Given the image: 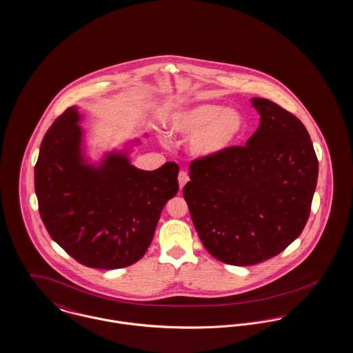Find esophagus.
Returning a JSON list of instances; mask_svg holds the SVG:
<instances>
[{
    "label": "esophagus",
    "mask_w": 353,
    "mask_h": 353,
    "mask_svg": "<svg viewBox=\"0 0 353 353\" xmlns=\"http://www.w3.org/2000/svg\"><path fill=\"white\" fill-rule=\"evenodd\" d=\"M188 181H190V176H188V173H187L185 170H180V173H179V184H180V190H183V188H184V185H185Z\"/></svg>",
    "instance_id": "34e87169"
}]
</instances>
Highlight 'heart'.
Returning a JSON list of instances; mask_svg holds the SVG:
<instances>
[{
  "label": "heart",
  "mask_w": 353,
  "mask_h": 353,
  "mask_svg": "<svg viewBox=\"0 0 353 353\" xmlns=\"http://www.w3.org/2000/svg\"><path fill=\"white\" fill-rule=\"evenodd\" d=\"M169 133L190 136V153L201 159L217 157L245 136L247 122L236 110L216 103H199L176 110L166 121Z\"/></svg>",
  "instance_id": "obj_1"
}]
</instances>
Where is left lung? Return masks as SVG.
<instances>
[{"mask_svg": "<svg viewBox=\"0 0 353 353\" xmlns=\"http://www.w3.org/2000/svg\"><path fill=\"white\" fill-rule=\"evenodd\" d=\"M261 125L244 146L190 163L183 190L205 250L232 266L268 261L303 230L319 177L312 139L299 118L252 98Z\"/></svg>", "mask_w": 353, "mask_h": 353, "instance_id": "8db88e82", "label": "left lung"}]
</instances>
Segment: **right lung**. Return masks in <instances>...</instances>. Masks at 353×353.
Here are the masks:
<instances>
[{
    "instance_id": "1",
    "label": "right lung",
    "mask_w": 353,
    "mask_h": 353,
    "mask_svg": "<svg viewBox=\"0 0 353 353\" xmlns=\"http://www.w3.org/2000/svg\"><path fill=\"white\" fill-rule=\"evenodd\" d=\"M77 108L54 119L34 165L39 212L50 236L77 262L114 270L138 262L152 243L166 201L179 192V165L148 172L121 153L83 163Z\"/></svg>"
}]
</instances>
